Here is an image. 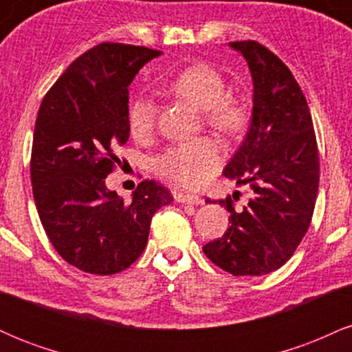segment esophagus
Masks as SVG:
<instances>
[{
    "instance_id": "1",
    "label": "esophagus",
    "mask_w": 352,
    "mask_h": 352,
    "mask_svg": "<svg viewBox=\"0 0 352 352\" xmlns=\"http://www.w3.org/2000/svg\"><path fill=\"white\" fill-rule=\"evenodd\" d=\"M175 200L179 201V204H185V205H201L204 204V200L200 199V197L197 195H190V193H175Z\"/></svg>"
}]
</instances>
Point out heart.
<instances>
[{
  "label": "heart",
  "instance_id": "heart-1",
  "mask_svg": "<svg viewBox=\"0 0 352 352\" xmlns=\"http://www.w3.org/2000/svg\"><path fill=\"white\" fill-rule=\"evenodd\" d=\"M172 94L184 99L190 106L201 112L210 127L225 134L241 131L248 119L245 102L232 94H225L223 76L204 63L192 64L180 71L168 84ZM155 107L145 96L132 99L129 104V129L131 134L142 137L148 134L153 125ZM223 160V151L215 140L197 139L192 142L168 147L157 159V172L164 179L184 188H200L213 179Z\"/></svg>",
  "mask_w": 352,
  "mask_h": 352
}]
</instances>
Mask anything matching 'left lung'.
I'll use <instances>...</instances> for the list:
<instances>
[{
    "label": "left lung",
    "instance_id": "1",
    "mask_svg": "<svg viewBox=\"0 0 352 352\" xmlns=\"http://www.w3.org/2000/svg\"><path fill=\"white\" fill-rule=\"evenodd\" d=\"M248 64L253 109L248 132L223 175L250 185L253 197L240 212L232 199L225 235L204 252L233 276H261L292 258L308 232L319 187L313 119L292 71L256 41L228 43ZM208 201V200H207Z\"/></svg>",
    "mask_w": 352,
    "mask_h": 352
}]
</instances>
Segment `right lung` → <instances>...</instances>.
I'll return each instance as SVG.
<instances>
[{"mask_svg":"<svg viewBox=\"0 0 352 352\" xmlns=\"http://www.w3.org/2000/svg\"><path fill=\"white\" fill-rule=\"evenodd\" d=\"M162 52L102 43L64 71L36 119L31 184L47 238L64 261L91 274L129 268L144 252L153 213L173 200L145 180L125 204L106 177L129 140V86Z\"/></svg>","mask_w":352,"mask_h":352,"instance_id":"1","label":"right lung"}]
</instances>
